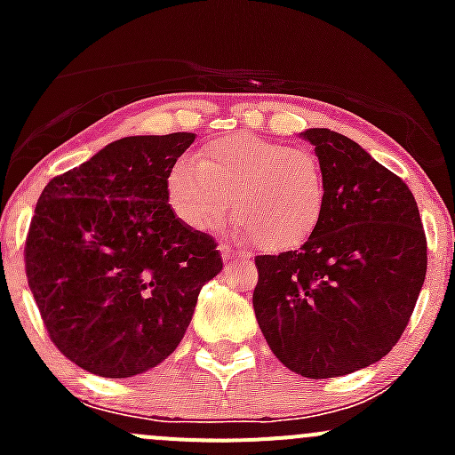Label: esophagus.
<instances>
[{
  "mask_svg": "<svg viewBox=\"0 0 455 455\" xmlns=\"http://www.w3.org/2000/svg\"><path fill=\"white\" fill-rule=\"evenodd\" d=\"M220 253H222V259L224 261H231V259H237V257H242L235 249H231V246H228V244L220 246Z\"/></svg>",
  "mask_w": 455,
  "mask_h": 455,
  "instance_id": "34e87169",
  "label": "esophagus"
}]
</instances>
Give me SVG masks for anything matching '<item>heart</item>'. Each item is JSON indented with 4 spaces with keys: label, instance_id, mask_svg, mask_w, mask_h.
Wrapping results in <instances>:
<instances>
[{
    "label": "heart",
    "instance_id": "b5f03b06",
    "mask_svg": "<svg viewBox=\"0 0 455 455\" xmlns=\"http://www.w3.org/2000/svg\"><path fill=\"white\" fill-rule=\"evenodd\" d=\"M167 196L196 231L222 224L233 202L237 235L279 253L315 235L328 206V178L313 151L237 132L202 147L198 160H178Z\"/></svg>",
    "mask_w": 455,
    "mask_h": 455
}]
</instances>
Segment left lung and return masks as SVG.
Here are the masks:
<instances>
[{"mask_svg":"<svg viewBox=\"0 0 455 455\" xmlns=\"http://www.w3.org/2000/svg\"><path fill=\"white\" fill-rule=\"evenodd\" d=\"M301 139L328 178V206L299 251L257 255L253 308L273 355L306 379H334L383 359L405 332L427 273L410 187L347 136Z\"/></svg>","mask_w":455,"mask_h":455,"instance_id":"left-lung-1","label":"left lung"}]
</instances>
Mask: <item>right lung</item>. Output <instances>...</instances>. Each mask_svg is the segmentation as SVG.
I'll return each instance as SVG.
<instances>
[{"label":"right lung","instance_id":"obj_1","mask_svg":"<svg viewBox=\"0 0 455 455\" xmlns=\"http://www.w3.org/2000/svg\"><path fill=\"white\" fill-rule=\"evenodd\" d=\"M196 134L127 136L41 191L26 275L63 356L105 379L163 363L222 270L213 237L176 218L167 178Z\"/></svg>","mask_w":455,"mask_h":455}]
</instances>
